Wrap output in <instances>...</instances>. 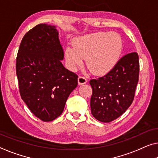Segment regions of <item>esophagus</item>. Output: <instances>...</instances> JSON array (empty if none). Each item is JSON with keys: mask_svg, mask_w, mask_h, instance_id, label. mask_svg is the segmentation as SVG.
I'll return each instance as SVG.
<instances>
[{"mask_svg": "<svg viewBox=\"0 0 158 158\" xmlns=\"http://www.w3.org/2000/svg\"><path fill=\"white\" fill-rule=\"evenodd\" d=\"M78 81L79 85H82V84L86 83V82H87V77H85V76H79L78 81Z\"/></svg>", "mask_w": 158, "mask_h": 158, "instance_id": "1", "label": "esophagus"}]
</instances>
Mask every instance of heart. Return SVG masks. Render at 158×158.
I'll use <instances>...</instances> for the list:
<instances>
[{"label": "heart", "instance_id": "b5f03b06", "mask_svg": "<svg viewBox=\"0 0 158 158\" xmlns=\"http://www.w3.org/2000/svg\"><path fill=\"white\" fill-rule=\"evenodd\" d=\"M74 47H67L65 56L71 69L86 65L94 74H103L114 66L122 51L120 36L114 32H98L76 39Z\"/></svg>", "mask_w": 158, "mask_h": 158}]
</instances>
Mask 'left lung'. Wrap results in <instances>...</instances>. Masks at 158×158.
<instances>
[{
	"instance_id": "obj_1",
	"label": "left lung",
	"mask_w": 158,
	"mask_h": 158,
	"mask_svg": "<svg viewBox=\"0 0 158 158\" xmlns=\"http://www.w3.org/2000/svg\"><path fill=\"white\" fill-rule=\"evenodd\" d=\"M139 58L136 52L126 54L107 73L91 79V113L101 122H111L132 104L139 77Z\"/></svg>"
}]
</instances>
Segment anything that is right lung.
Segmentation results:
<instances>
[{
    "mask_svg": "<svg viewBox=\"0 0 158 158\" xmlns=\"http://www.w3.org/2000/svg\"><path fill=\"white\" fill-rule=\"evenodd\" d=\"M64 52L55 26L39 24L24 36L16 58L21 98L35 116L52 121L61 114L77 75L60 62Z\"/></svg>",
    "mask_w": 158,
    "mask_h": 158,
    "instance_id": "add662e5",
    "label": "right lung"
}]
</instances>
